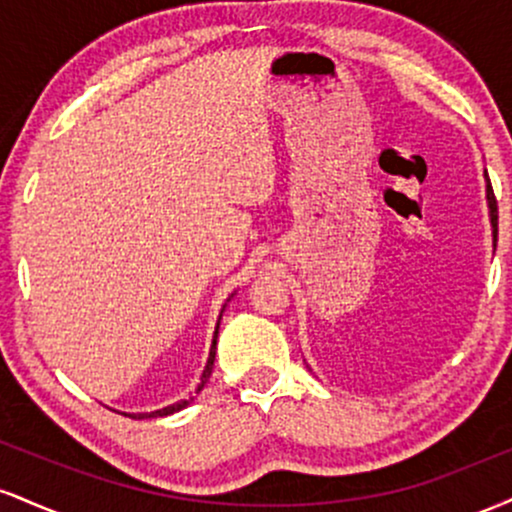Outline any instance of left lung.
Here are the masks:
<instances>
[{
  "instance_id": "left-lung-1",
  "label": "left lung",
  "mask_w": 512,
  "mask_h": 512,
  "mask_svg": "<svg viewBox=\"0 0 512 512\" xmlns=\"http://www.w3.org/2000/svg\"><path fill=\"white\" fill-rule=\"evenodd\" d=\"M484 180H486V204H489V221H491V233H493V248H496V238H498V204L496 197H493V187L489 175L484 170Z\"/></svg>"
}]
</instances>
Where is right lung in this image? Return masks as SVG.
<instances>
[{"mask_svg": "<svg viewBox=\"0 0 512 512\" xmlns=\"http://www.w3.org/2000/svg\"><path fill=\"white\" fill-rule=\"evenodd\" d=\"M233 296H236V293H231V296H228V301H231ZM228 301L223 303V308H221V315H223V310H226ZM221 315H219V322H221ZM219 322H216L214 339H211V349H209L207 366H204V370H202V383L197 385V395H199V392L204 390V385L209 383V375H211V370H214V358H216V337H219ZM192 399H195V397H190V399H180V402H175V404H168V407H163V409H156V411H139V414H125V411H122V414L129 416V419H158V416H168V414H175V411L185 409L187 404L192 402Z\"/></svg>", "mask_w": 512, "mask_h": 512, "instance_id": "right-lung-1", "label": "right lung"}]
</instances>
